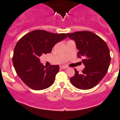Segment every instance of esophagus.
I'll list each match as a JSON object with an SVG mask.
<instances>
[{
    "label": "esophagus",
    "instance_id": "34e87169",
    "mask_svg": "<svg viewBox=\"0 0 120 120\" xmlns=\"http://www.w3.org/2000/svg\"><path fill=\"white\" fill-rule=\"evenodd\" d=\"M60 69H67V68H68V67L66 66H60Z\"/></svg>",
    "mask_w": 120,
    "mask_h": 120
}]
</instances>
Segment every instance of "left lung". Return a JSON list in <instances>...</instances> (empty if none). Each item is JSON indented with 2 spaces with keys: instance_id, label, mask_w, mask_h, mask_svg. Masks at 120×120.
I'll return each mask as SVG.
<instances>
[{
  "instance_id": "obj_1",
  "label": "left lung",
  "mask_w": 120,
  "mask_h": 120,
  "mask_svg": "<svg viewBox=\"0 0 120 120\" xmlns=\"http://www.w3.org/2000/svg\"><path fill=\"white\" fill-rule=\"evenodd\" d=\"M76 42L78 57L82 58L85 66L82 73L76 69L70 80L74 86L86 90L97 85L108 71L111 61L109 50L106 42L90 31H78L67 34Z\"/></svg>"
}]
</instances>
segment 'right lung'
Listing matches in <instances>:
<instances>
[{"instance_id":"right-lung-1","label":"right lung","mask_w":120,"mask_h":120,"mask_svg":"<svg viewBox=\"0 0 120 120\" xmlns=\"http://www.w3.org/2000/svg\"><path fill=\"white\" fill-rule=\"evenodd\" d=\"M67 38L66 34L34 30L22 37L16 43L12 62L18 76L34 90H42L53 84L59 70L58 65L45 68L40 63L42 54L49 53L58 42Z\"/></svg>"}]
</instances>
